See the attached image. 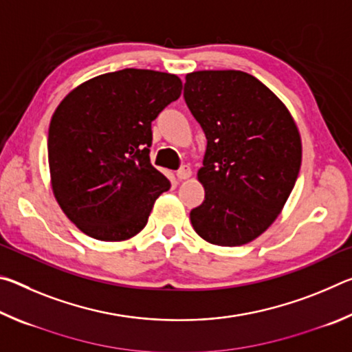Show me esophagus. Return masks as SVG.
<instances>
[{
    "label": "esophagus",
    "instance_id": "obj_1",
    "mask_svg": "<svg viewBox=\"0 0 352 352\" xmlns=\"http://www.w3.org/2000/svg\"><path fill=\"white\" fill-rule=\"evenodd\" d=\"M190 175H192V170H190L189 166H182V168L177 170L178 180H188Z\"/></svg>",
    "mask_w": 352,
    "mask_h": 352
}]
</instances>
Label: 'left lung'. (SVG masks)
Segmentation results:
<instances>
[{
  "label": "left lung",
  "instance_id": "1",
  "mask_svg": "<svg viewBox=\"0 0 352 352\" xmlns=\"http://www.w3.org/2000/svg\"><path fill=\"white\" fill-rule=\"evenodd\" d=\"M183 96L208 141L197 172L205 200L190 223L212 245H245L275 222L295 186L300 130L283 100L243 71H194Z\"/></svg>",
  "mask_w": 352,
  "mask_h": 352
}]
</instances>
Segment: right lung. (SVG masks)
<instances>
[{
    "label": "right lung",
    "mask_w": 352,
    "mask_h": 352,
    "mask_svg": "<svg viewBox=\"0 0 352 352\" xmlns=\"http://www.w3.org/2000/svg\"><path fill=\"white\" fill-rule=\"evenodd\" d=\"M182 88L175 74L126 68L80 83L57 105L47 135L51 188L82 233L121 242L144 228L170 188L148 157L152 121Z\"/></svg>",
    "instance_id": "right-lung-1"
}]
</instances>
